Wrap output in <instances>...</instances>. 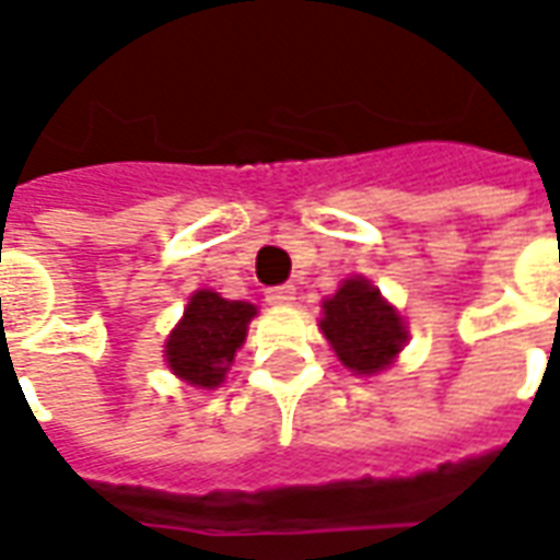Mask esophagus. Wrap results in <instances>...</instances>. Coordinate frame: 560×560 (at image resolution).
Here are the masks:
<instances>
[{
    "mask_svg": "<svg viewBox=\"0 0 560 560\" xmlns=\"http://www.w3.org/2000/svg\"><path fill=\"white\" fill-rule=\"evenodd\" d=\"M296 300V288L293 284H279V288H269L267 303L269 305H291Z\"/></svg>",
    "mask_w": 560,
    "mask_h": 560,
    "instance_id": "34e87169",
    "label": "esophagus"
}]
</instances>
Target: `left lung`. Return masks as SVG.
<instances>
[{
    "label": "left lung",
    "instance_id": "obj_1",
    "mask_svg": "<svg viewBox=\"0 0 560 560\" xmlns=\"http://www.w3.org/2000/svg\"><path fill=\"white\" fill-rule=\"evenodd\" d=\"M320 329L332 341L341 363L357 375L387 369L408 339L401 317L365 279H348L339 293L324 303Z\"/></svg>",
    "mask_w": 560,
    "mask_h": 560
}]
</instances>
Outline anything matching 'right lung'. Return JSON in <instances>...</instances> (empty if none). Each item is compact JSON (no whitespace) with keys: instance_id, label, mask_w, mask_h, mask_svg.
<instances>
[{"instance_id":"right-lung-1","label":"right lung","mask_w":560,"mask_h":560,"mask_svg":"<svg viewBox=\"0 0 560 560\" xmlns=\"http://www.w3.org/2000/svg\"><path fill=\"white\" fill-rule=\"evenodd\" d=\"M255 305L224 300L212 291H197L179 327L167 339V365L195 387H219L228 365L245 341Z\"/></svg>"}]
</instances>
